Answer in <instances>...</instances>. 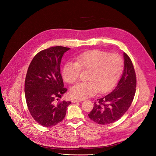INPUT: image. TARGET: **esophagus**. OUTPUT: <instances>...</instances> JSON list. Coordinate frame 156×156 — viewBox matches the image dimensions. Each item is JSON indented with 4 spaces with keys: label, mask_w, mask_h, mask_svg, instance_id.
I'll use <instances>...</instances> for the list:
<instances>
[{
    "label": "esophagus",
    "mask_w": 156,
    "mask_h": 156,
    "mask_svg": "<svg viewBox=\"0 0 156 156\" xmlns=\"http://www.w3.org/2000/svg\"><path fill=\"white\" fill-rule=\"evenodd\" d=\"M81 101L78 100V99H73V100L72 101V102H81Z\"/></svg>",
    "instance_id": "34e87169"
}]
</instances>
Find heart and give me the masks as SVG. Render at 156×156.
Instances as JSON below:
<instances>
[{"label":"heart","instance_id":"b5f03b06","mask_svg":"<svg viewBox=\"0 0 156 156\" xmlns=\"http://www.w3.org/2000/svg\"><path fill=\"white\" fill-rule=\"evenodd\" d=\"M123 60L120 55L99 50L80 54L75 62H66L63 67L62 76L70 84L76 83L81 71H88L87 81L76 84L70 90V96L83 99L96 94L105 93L115 86L122 73Z\"/></svg>","mask_w":156,"mask_h":156}]
</instances>
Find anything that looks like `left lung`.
<instances>
[{
  "label": "left lung",
  "mask_w": 156,
  "mask_h": 156,
  "mask_svg": "<svg viewBox=\"0 0 156 156\" xmlns=\"http://www.w3.org/2000/svg\"><path fill=\"white\" fill-rule=\"evenodd\" d=\"M124 71L118 84L107 96L98 99L88 114L90 119L100 125L112 123L119 120L128 110L134 99L136 77L131 60L123 53Z\"/></svg>",
  "instance_id": "1"
}]
</instances>
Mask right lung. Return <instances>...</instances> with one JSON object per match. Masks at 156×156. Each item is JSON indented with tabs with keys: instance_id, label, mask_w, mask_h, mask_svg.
I'll use <instances>...</instances> for the list:
<instances>
[{
	"instance_id": "1",
	"label": "right lung",
	"mask_w": 156,
	"mask_h": 156,
	"mask_svg": "<svg viewBox=\"0 0 156 156\" xmlns=\"http://www.w3.org/2000/svg\"><path fill=\"white\" fill-rule=\"evenodd\" d=\"M69 49L55 46L42 50L29 65L25 82L27 104L32 117L42 126H53L61 122L71 104L60 101L67 91L63 87L60 62L64 53Z\"/></svg>"
}]
</instances>
